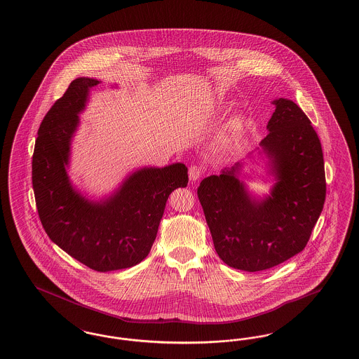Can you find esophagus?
I'll return each instance as SVG.
<instances>
[{"label": "esophagus", "mask_w": 359, "mask_h": 359, "mask_svg": "<svg viewBox=\"0 0 359 359\" xmlns=\"http://www.w3.org/2000/svg\"><path fill=\"white\" fill-rule=\"evenodd\" d=\"M203 175V170H201V165H191L189 170H188V176H189V180L192 182H196L199 180Z\"/></svg>", "instance_id": "1"}]
</instances>
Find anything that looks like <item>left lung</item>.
<instances>
[{
  "instance_id": "1",
  "label": "left lung",
  "mask_w": 359,
  "mask_h": 359,
  "mask_svg": "<svg viewBox=\"0 0 359 359\" xmlns=\"http://www.w3.org/2000/svg\"><path fill=\"white\" fill-rule=\"evenodd\" d=\"M269 135L260 142L276 183L263 201L238 179L241 163L211 175L198 188L216 252L230 267L262 271L306 247L323 210L326 176L316 129L294 101H273Z\"/></svg>"
}]
</instances>
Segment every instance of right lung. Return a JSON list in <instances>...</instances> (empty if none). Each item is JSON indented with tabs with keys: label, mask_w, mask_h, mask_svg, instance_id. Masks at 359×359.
I'll return each mask as SVG.
<instances>
[{
	"label": "right lung",
	"mask_w": 359,
	"mask_h": 359,
	"mask_svg": "<svg viewBox=\"0 0 359 359\" xmlns=\"http://www.w3.org/2000/svg\"><path fill=\"white\" fill-rule=\"evenodd\" d=\"M100 81L80 77L43 117L32 158V183L43 230L86 267L107 273L140 263L151 251L165 203L187 187L183 163L132 173L112 196L89 201L73 189L65 167L79 114Z\"/></svg>",
	"instance_id": "1"
}]
</instances>
